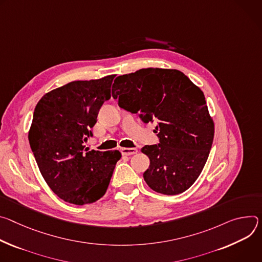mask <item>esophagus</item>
<instances>
[{"instance_id": "34e87169", "label": "esophagus", "mask_w": 262, "mask_h": 262, "mask_svg": "<svg viewBox=\"0 0 262 262\" xmlns=\"http://www.w3.org/2000/svg\"><path fill=\"white\" fill-rule=\"evenodd\" d=\"M121 153L123 155H126V156L133 155V154L137 153V149L136 148H122L121 149Z\"/></svg>"}]
</instances>
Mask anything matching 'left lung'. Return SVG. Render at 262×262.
<instances>
[{
  "label": "left lung",
  "mask_w": 262,
  "mask_h": 262,
  "mask_svg": "<svg viewBox=\"0 0 262 262\" xmlns=\"http://www.w3.org/2000/svg\"><path fill=\"white\" fill-rule=\"evenodd\" d=\"M112 97L143 123H157L159 143L141 149L150 159L143 172L150 188L168 195L188 189L207 161L214 135L203 92L180 71L150 68L119 76Z\"/></svg>",
  "instance_id": "left-lung-1"
}]
</instances>
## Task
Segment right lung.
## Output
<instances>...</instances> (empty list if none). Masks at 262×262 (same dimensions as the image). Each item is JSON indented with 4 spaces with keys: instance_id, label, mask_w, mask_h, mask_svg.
<instances>
[{
    "instance_id": "add662e5",
    "label": "right lung",
    "mask_w": 262,
    "mask_h": 262,
    "mask_svg": "<svg viewBox=\"0 0 262 262\" xmlns=\"http://www.w3.org/2000/svg\"><path fill=\"white\" fill-rule=\"evenodd\" d=\"M114 77L68 83L46 94L34 109L28 136L31 150L47 184L71 204L102 198L122 157L116 150L89 151L83 144L111 97Z\"/></svg>"
}]
</instances>
